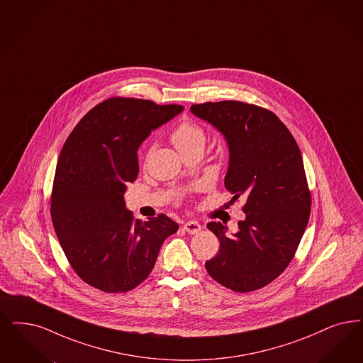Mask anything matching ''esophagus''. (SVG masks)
Here are the masks:
<instances>
[{
  "mask_svg": "<svg viewBox=\"0 0 363 363\" xmlns=\"http://www.w3.org/2000/svg\"><path fill=\"white\" fill-rule=\"evenodd\" d=\"M184 230L189 234H196L201 230V225L196 220H188L184 223Z\"/></svg>",
  "mask_w": 363,
  "mask_h": 363,
  "instance_id": "obj_1",
  "label": "esophagus"
}]
</instances>
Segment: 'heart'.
Returning <instances> with one entry per match:
<instances>
[{
	"mask_svg": "<svg viewBox=\"0 0 363 363\" xmlns=\"http://www.w3.org/2000/svg\"><path fill=\"white\" fill-rule=\"evenodd\" d=\"M171 141L182 155H186L191 150H203L207 141V135L206 130L196 122H180L171 132Z\"/></svg>",
	"mask_w": 363,
	"mask_h": 363,
	"instance_id": "obj_1",
	"label": "heart"
}]
</instances>
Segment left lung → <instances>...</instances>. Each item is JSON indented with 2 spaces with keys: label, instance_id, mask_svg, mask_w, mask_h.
I'll return each mask as SVG.
<instances>
[{
  "label": "left lung",
  "instance_id": "8db88e82",
  "mask_svg": "<svg viewBox=\"0 0 363 363\" xmlns=\"http://www.w3.org/2000/svg\"><path fill=\"white\" fill-rule=\"evenodd\" d=\"M191 113L225 135L230 153L225 186L233 201H246L237 233L228 235L220 222L207 225L220 246L206 269L235 292L259 289L289 265L308 223L311 194L300 149L267 108L222 101L192 105Z\"/></svg>",
  "mask_w": 363,
  "mask_h": 363
}]
</instances>
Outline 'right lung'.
Listing matches in <instances>:
<instances>
[{
	"label": "right lung",
	"mask_w": 363,
	"mask_h": 363,
	"mask_svg": "<svg viewBox=\"0 0 363 363\" xmlns=\"http://www.w3.org/2000/svg\"><path fill=\"white\" fill-rule=\"evenodd\" d=\"M183 111L135 98H110L74 128L60 152L51 196L55 233L82 280L108 294L132 291L149 276L162 242L179 225L167 215L133 219L126 184L138 175L143 141Z\"/></svg>",
	"instance_id": "obj_1"
}]
</instances>
